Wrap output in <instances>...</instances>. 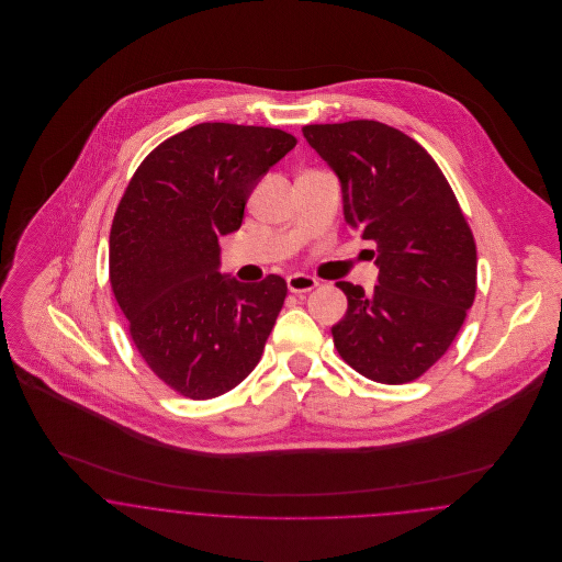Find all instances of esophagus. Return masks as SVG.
Here are the masks:
<instances>
[{"mask_svg":"<svg viewBox=\"0 0 562 562\" xmlns=\"http://www.w3.org/2000/svg\"><path fill=\"white\" fill-rule=\"evenodd\" d=\"M318 288V279L316 277H310V274H290L288 277V290L292 294H305V292H312Z\"/></svg>","mask_w":562,"mask_h":562,"instance_id":"obj_1","label":"esophagus"}]
</instances>
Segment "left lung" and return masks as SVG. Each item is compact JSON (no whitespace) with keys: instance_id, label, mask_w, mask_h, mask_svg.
Returning a JSON list of instances; mask_svg holds the SVG:
<instances>
[{"instance_id":"8db88e82","label":"left lung","mask_w":562,"mask_h":562,"mask_svg":"<svg viewBox=\"0 0 562 562\" xmlns=\"http://www.w3.org/2000/svg\"><path fill=\"white\" fill-rule=\"evenodd\" d=\"M303 136L341 181L344 218L379 266V285L339 281L348 299L333 344L359 374L385 385L419 379L450 348L476 296V241L437 161L379 121L305 125Z\"/></svg>"}]
</instances>
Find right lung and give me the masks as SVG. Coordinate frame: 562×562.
<instances>
[{
    "label": "right lung",
    "instance_id": "right-lung-1",
    "mask_svg": "<svg viewBox=\"0 0 562 562\" xmlns=\"http://www.w3.org/2000/svg\"><path fill=\"white\" fill-rule=\"evenodd\" d=\"M296 138L283 130L201 123L158 145L130 179L110 229V285L154 374L192 401L252 372L288 296L279 274L218 272V240Z\"/></svg>",
    "mask_w": 562,
    "mask_h": 562
}]
</instances>
